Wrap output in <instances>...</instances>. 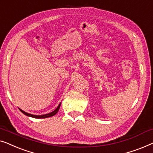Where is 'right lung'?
<instances>
[{"instance_id":"add662e5","label":"right lung","mask_w":153,"mask_h":153,"mask_svg":"<svg viewBox=\"0 0 153 153\" xmlns=\"http://www.w3.org/2000/svg\"><path fill=\"white\" fill-rule=\"evenodd\" d=\"M60 105H61V102L59 103V105H58V107L56 108V109H55L54 111H52V112L51 113H48V114H44V115H34V114H29V113H27L24 111L22 109H21L20 108L19 109V110H20L21 112L23 114H24L25 115L27 116V117H33V118H35V119H45V118H48V117H53V116L55 115L58 112V111H59V107H60Z\"/></svg>"}]
</instances>
